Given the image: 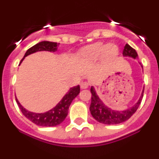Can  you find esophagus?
Instances as JSON below:
<instances>
[{"label": "esophagus", "mask_w": 159, "mask_h": 159, "mask_svg": "<svg viewBox=\"0 0 159 159\" xmlns=\"http://www.w3.org/2000/svg\"><path fill=\"white\" fill-rule=\"evenodd\" d=\"M90 85V83L88 82H82L80 84V88L82 89H85V88H88Z\"/></svg>", "instance_id": "1"}]
</instances>
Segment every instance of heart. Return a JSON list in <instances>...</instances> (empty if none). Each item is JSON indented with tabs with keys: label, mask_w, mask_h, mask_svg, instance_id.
Wrapping results in <instances>:
<instances>
[{
	"label": "heart",
	"mask_w": 159,
	"mask_h": 159,
	"mask_svg": "<svg viewBox=\"0 0 159 159\" xmlns=\"http://www.w3.org/2000/svg\"><path fill=\"white\" fill-rule=\"evenodd\" d=\"M117 53V48L113 44L106 46L101 43H95L84 48L81 51L80 57L84 61H92L97 60L102 54L107 58H113Z\"/></svg>",
	"instance_id": "heart-1"
}]
</instances>
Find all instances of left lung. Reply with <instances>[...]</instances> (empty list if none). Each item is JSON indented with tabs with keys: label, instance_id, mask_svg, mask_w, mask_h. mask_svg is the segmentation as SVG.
Here are the masks:
<instances>
[{
	"label": "left lung",
	"instance_id": "left-lung-1",
	"mask_svg": "<svg viewBox=\"0 0 159 159\" xmlns=\"http://www.w3.org/2000/svg\"><path fill=\"white\" fill-rule=\"evenodd\" d=\"M123 54L124 57H130L134 59L138 58V54L135 50L127 43L125 45ZM143 92H144V90L142 92L141 97L139 98V101L132 107L129 108L126 111H119L111 110V108L107 107L97 95L95 88L92 87L91 88L92 102L90 105V111L94 119L99 123L108 125L119 124V123H123V122L127 121V119H130L135 113L141 103L143 96Z\"/></svg>",
	"mask_w": 159,
	"mask_h": 159
}]
</instances>
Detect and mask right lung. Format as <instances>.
Returning <instances> with one entry per match:
<instances>
[{
	"instance_id": "obj_1",
	"label": "right lung",
	"mask_w": 159,
	"mask_h": 159,
	"mask_svg": "<svg viewBox=\"0 0 159 159\" xmlns=\"http://www.w3.org/2000/svg\"><path fill=\"white\" fill-rule=\"evenodd\" d=\"M58 45L59 43L50 41H41L36 43L34 46L28 49L26 53L25 54V57L20 60V64H21L25 57L32 53L36 52H56ZM80 91V85L70 88L69 92L64 95V98L60 100V102L57 106L44 113H33V112L29 111L21 106L16 98V101L24 116L28 119H29L31 122H32L37 126H41V127H54V126L60 124L67 117L70 104L71 103L73 99L79 95Z\"/></svg>"
}]
</instances>
